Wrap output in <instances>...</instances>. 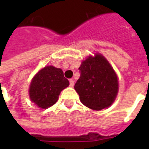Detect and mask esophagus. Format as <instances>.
Segmentation results:
<instances>
[{
  "label": "esophagus",
  "mask_w": 149,
  "mask_h": 149,
  "mask_svg": "<svg viewBox=\"0 0 149 149\" xmlns=\"http://www.w3.org/2000/svg\"><path fill=\"white\" fill-rule=\"evenodd\" d=\"M70 86H74V80H73V79H70Z\"/></svg>",
  "instance_id": "esophagus-1"
}]
</instances>
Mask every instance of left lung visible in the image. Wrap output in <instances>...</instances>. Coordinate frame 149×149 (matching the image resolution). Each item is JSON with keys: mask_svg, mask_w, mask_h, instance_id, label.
<instances>
[{"mask_svg": "<svg viewBox=\"0 0 149 149\" xmlns=\"http://www.w3.org/2000/svg\"><path fill=\"white\" fill-rule=\"evenodd\" d=\"M80 77L74 88L80 101L89 108L100 111L113 104L118 91V77L104 56L96 54L82 63Z\"/></svg>", "mask_w": 149, "mask_h": 149, "instance_id": "1", "label": "left lung"}]
</instances>
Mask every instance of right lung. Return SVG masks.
I'll return each instance as SVG.
<instances>
[{"label":"right lung","instance_id":"obj_1","mask_svg":"<svg viewBox=\"0 0 149 149\" xmlns=\"http://www.w3.org/2000/svg\"><path fill=\"white\" fill-rule=\"evenodd\" d=\"M69 84L61 69L45 66L32 79L29 96L31 101L39 107L48 108L56 104L61 91Z\"/></svg>","mask_w":149,"mask_h":149}]
</instances>
